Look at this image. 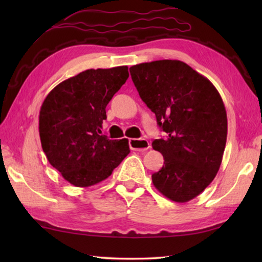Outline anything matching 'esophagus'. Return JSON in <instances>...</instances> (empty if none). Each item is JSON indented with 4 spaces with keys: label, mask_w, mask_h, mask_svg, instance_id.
<instances>
[{
    "label": "esophagus",
    "mask_w": 262,
    "mask_h": 262,
    "mask_svg": "<svg viewBox=\"0 0 262 262\" xmlns=\"http://www.w3.org/2000/svg\"><path fill=\"white\" fill-rule=\"evenodd\" d=\"M129 147L135 151H145L150 148V143L145 139H129Z\"/></svg>",
    "instance_id": "obj_1"
}]
</instances>
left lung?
Wrapping results in <instances>:
<instances>
[{
  "instance_id": "left-lung-1",
  "label": "left lung",
  "mask_w": 262,
  "mask_h": 262,
  "mask_svg": "<svg viewBox=\"0 0 262 262\" xmlns=\"http://www.w3.org/2000/svg\"><path fill=\"white\" fill-rule=\"evenodd\" d=\"M129 70L141 99L166 133L152 142L164 157L152 184L172 201L192 200L220 170L228 135L223 100L209 79L183 61L145 62Z\"/></svg>"
}]
</instances>
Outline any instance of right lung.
<instances>
[{"mask_svg": "<svg viewBox=\"0 0 262 262\" xmlns=\"http://www.w3.org/2000/svg\"><path fill=\"white\" fill-rule=\"evenodd\" d=\"M128 76V67L88 69L47 95L39 113V134L48 162L76 187L112 174L129 154L128 140L101 135L106 106Z\"/></svg>", "mask_w": 262, "mask_h": 262, "instance_id": "obj_1", "label": "right lung"}]
</instances>
